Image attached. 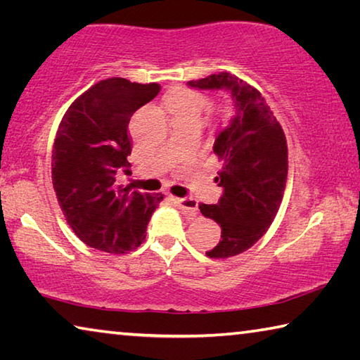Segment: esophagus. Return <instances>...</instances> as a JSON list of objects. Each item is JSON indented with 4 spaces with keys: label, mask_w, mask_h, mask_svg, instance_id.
<instances>
[{
    "label": "esophagus",
    "mask_w": 360,
    "mask_h": 360,
    "mask_svg": "<svg viewBox=\"0 0 360 360\" xmlns=\"http://www.w3.org/2000/svg\"><path fill=\"white\" fill-rule=\"evenodd\" d=\"M174 202L178 203L179 208L184 211V214L187 216H195L197 214V202L191 197H184V198H174Z\"/></svg>",
    "instance_id": "obj_1"
}]
</instances>
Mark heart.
<instances>
[{
    "label": "heart",
    "mask_w": 360,
    "mask_h": 360,
    "mask_svg": "<svg viewBox=\"0 0 360 360\" xmlns=\"http://www.w3.org/2000/svg\"><path fill=\"white\" fill-rule=\"evenodd\" d=\"M208 106V98L203 94L195 92L191 89H178L169 94L167 100V108L172 112L173 117L176 115H192V117H202L203 111Z\"/></svg>",
    "instance_id": "b5f03b06"
}]
</instances>
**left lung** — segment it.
I'll list each match as a JSON object with an SVG mask.
<instances>
[{"label":"left lung","mask_w":360,"mask_h":360,"mask_svg":"<svg viewBox=\"0 0 360 360\" xmlns=\"http://www.w3.org/2000/svg\"><path fill=\"white\" fill-rule=\"evenodd\" d=\"M187 85L227 90L235 103V117L212 146L222 162L216 178L222 197L217 205H200L202 214L222 230L221 240L206 255L227 259L254 246L275 219L288 179V143L264 96L243 79L225 71Z\"/></svg>","instance_id":"left-lung-1"}]
</instances>
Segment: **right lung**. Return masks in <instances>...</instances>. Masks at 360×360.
I'll return each instance as SVG.
<instances>
[{
	"label": "right lung",
	"mask_w": 360,
	"mask_h": 360,
	"mask_svg": "<svg viewBox=\"0 0 360 360\" xmlns=\"http://www.w3.org/2000/svg\"><path fill=\"white\" fill-rule=\"evenodd\" d=\"M160 85L109 77L84 92L65 112L52 149V184L72 231L85 245L125 254L146 238L162 193L130 192L115 184L130 167L129 122L154 100Z\"/></svg>",
	"instance_id": "obj_1"
}]
</instances>
